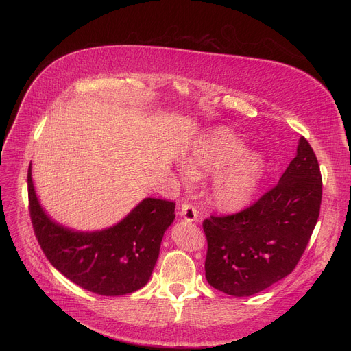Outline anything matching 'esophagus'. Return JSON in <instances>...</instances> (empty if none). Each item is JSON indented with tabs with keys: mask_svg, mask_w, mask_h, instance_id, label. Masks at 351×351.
Wrapping results in <instances>:
<instances>
[{
	"mask_svg": "<svg viewBox=\"0 0 351 351\" xmlns=\"http://www.w3.org/2000/svg\"><path fill=\"white\" fill-rule=\"evenodd\" d=\"M180 216L183 217V220H186V222H196V220H197V210L193 205L185 204L180 209Z\"/></svg>",
	"mask_w": 351,
	"mask_h": 351,
	"instance_id": "obj_1",
	"label": "esophagus"
}]
</instances>
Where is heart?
Wrapping results in <instances>:
<instances>
[{
	"label": "heart",
	"instance_id": "b5f03b06",
	"mask_svg": "<svg viewBox=\"0 0 351 351\" xmlns=\"http://www.w3.org/2000/svg\"><path fill=\"white\" fill-rule=\"evenodd\" d=\"M185 168L192 176L213 175L209 202L222 212L249 205L266 173V160L257 151L246 149L245 141L229 128L217 126L202 134L188 149Z\"/></svg>",
	"mask_w": 351,
	"mask_h": 351
}]
</instances>
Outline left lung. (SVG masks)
I'll list each match as a JSON object with an SVG mask.
<instances>
[{"label": "left lung", "mask_w": 351, "mask_h": 351, "mask_svg": "<svg viewBox=\"0 0 351 351\" xmlns=\"http://www.w3.org/2000/svg\"><path fill=\"white\" fill-rule=\"evenodd\" d=\"M322 205L317 158L302 136L279 183L250 208L204 220L208 283L247 298L293 271L310 241Z\"/></svg>", "instance_id": "left-lung-1"}]
</instances>
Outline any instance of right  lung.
Wrapping results in <instances>:
<instances>
[{
  "label": "right lung",
  "instance_id": "right-lung-1",
  "mask_svg": "<svg viewBox=\"0 0 351 351\" xmlns=\"http://www.w3.org/2000/svg\"><path fill=\"white\" fill-rule=\"evenodd\" d=\"M29 215L51 265L71 282L101 296H122L151 279L162 237L175 219V204L146 197L117 225L81 232L55 222L35 193L28 168Z\"/></svg>",
  "mask_w": 351,
  "mask_h": 351
}]
</instances>
